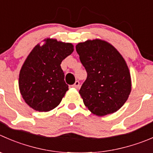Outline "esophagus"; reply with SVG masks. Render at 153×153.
Masks as SVG:
<instances>
[{"label": "esophagus", "mask_w": 153, "mask_h": 153, "mask_svg": "<svg viewBox=\"0 0 153 153\" xmlns=\"http://www.w3.org/2000/svg\"><path fill=\"white\" fill-rule=\"evenodd\" d=\"M72 87H73V88H75V89H78L80 87V82L78 81H75V84H73V85L72 86Z\"/></svg>", "instance_id": "obj_1"}]
</instances>
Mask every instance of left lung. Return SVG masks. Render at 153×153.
I'll return each mask as SVG.
<instances>
[{
    "label": "left lung",
    "mask_w": 153,
    "mask_h": 153,
    "mask_svg": "<svg viewBox=\"0 0 153 153\" xmlns=\"http://www.w3.org/2000/svg\"><path fill=\"white\" fill-rule=\"evenodd\" d=\"M75 48L87 73L79 90L85 106L97 116L116 112L126 102L131 89L123 57L101 39L80 42Z\"/></svg>",
    "instance_id": "8db88e82"
}]
</instances>
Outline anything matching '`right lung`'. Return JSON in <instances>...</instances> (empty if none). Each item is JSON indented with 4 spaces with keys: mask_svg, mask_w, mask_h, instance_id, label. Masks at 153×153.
Listing matches in <instances>:
<instances>
[{
    "mask_svg": "<svg viewBox=\"0 0 153 153\" xmlns=\"http://www.w3.org/2000/svg\"><path fill=\"white\" fill-rule=\"evenodd\" d=\"M45 41L43 45H36L30 53L21 69L19 80L24 100L40 112L56 108L69 90L60 64L74 51L71 43L52 39Z\"/></svg>",
    "mask_w": 153,
    "mask_h": 153,
    "instance_id": "right-lung-1",
    "label": "right lung"
}]
</instances>
